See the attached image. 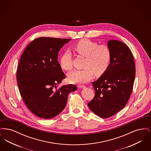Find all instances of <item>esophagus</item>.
I'll list each match as a JSON object with an SVG mask.
<instances>
[{
  "mask_svg": "<svg viewBox=\"0 0 151 151\" xmlns=\"http://www.w3.org/2000/svg\"><path fill=\"white\" fill-rule=\"evenodd\" d=\"M78 87L80 88H84L86 87V86H82V85H78Z\"/></svg>",
  "mask_w": 151,
  "mask_h": 151,
  "instance_id": "1",
  "label": "esophagus"
}]
</instances>
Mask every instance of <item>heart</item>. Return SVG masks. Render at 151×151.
<instances>
[{"instance_id":"b5f03b06","label":"heart","mask_w":151,"mask_h":151,"mask_svg":"<svg viewBox=\"0 0 151 151\" xmlns=\"http://www.w3.org/2000/svg\"><path fill=\"white\" fill-rule=\"evenodd\" d=\"M74 50L79 55L86 58L83 67L75 70L68 75V80L72 83L83 84L92 78L93 73L100 76L108 70L111 59V53L106 45H99L88 39H83L73 45ZM60 65L66 71L73 68L72 57L70 51H66L60 58Z\"/></svg>"}]
</instances>
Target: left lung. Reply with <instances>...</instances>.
I'll return each mask as SVG.
<instances>
[{"label": "left lung", "mask_w": 151, "mask_h": 151, "mask_svg": "<svg viewBox=\"0 0 151 151\" xmlns=\"http://www.w3.org/2000/svg\"><path fill=\"white\" fill-rule=\"evenodd\" d=\"M111 59L108 70L92 83L95 92L88 103L92 111L107 118L124 108L132 92L135 77L134 57L129 47L119 41L108 42Z\"/></svg>", "instance_id": "1"}]
</instances>
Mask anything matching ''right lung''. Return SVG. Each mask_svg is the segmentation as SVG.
Returning a JSON list of instances; mask_svg holds the SVG:
<instances>
[{
	"instance_id": "obj_1",
	"label": "right lung",
	"mask_w": 151,
	"mask_h": 151,
	"mask_svg": "<svg viewBox=\"0 0 151 151\" xmlns=\"http://www.w3.org/2000/svg\"><path fill=\"white\" fill-rule=\"evenodd\" d=\"M70 40L36 38L20 59L16 73L20 93L28 108L40 118L50 119L58 115L65 109L69 93L77 89L73 84L57 89L65 78L58 62V52Z\"/></svg>"
}]
</instances>
